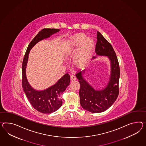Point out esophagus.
Listing matches in <instances>:
<instances>
[{"instance_id": "34e87169", "label": "esophagus", "mask_w": 146, "mask_h": 146, "mask_svg": "<svg viewBox=\"0 0 146 146\" xmlns=\"http://www.w3.org/2000/svg\"><path fill=\"white\" fill-rule=\"evenodd\" d=\"M76 79V78L75 75H71V76H70V80H71V81H74V80H75Z\"/></svg>"}]
</instances>
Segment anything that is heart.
Returning <instances> with one entry per match:
<instances>
[{"instance_id":"obj_1","label":"heart","mask_w":146,"mask_h":146,"mask_svg":"<svg viewBox=\"0 0 146 146\" xmlns=\"http://www.w3.org/2000/svg\"><path fill=\"white\" fill-rule=\"evenodd\" d=\"M95 45L93 38L86 36L82 33L76 34L70 37L63 48L64 54L67 56H72L75 54L73 64L79 69L86 67L92 56Z\"/></svg>"}]
</instances>
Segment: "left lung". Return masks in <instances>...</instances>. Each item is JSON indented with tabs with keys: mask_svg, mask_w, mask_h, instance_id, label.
<instances>
[{
	"mask_svg": "<svg viewBox=\"0 0 146 146\" xmlns=\"http://www.w3.org/2000/svg\"><path fill=\"white\" fill-rule=\"evenodd\" d=\"M95 53L97 56L108 57L110 62L111 71L108 82L102 89H95L87 81L85 74L87 69L76 75L80 85L79 90L80 103L82 108L92 113L104 112L110 108L119 95L120 67L117 58L112 46L101 33L97 32V43Z\"/></svg>",
	"mask_w": 146,
	"mask_h": 146,
	"instance_id": "1",
	"label": "left lung"
}]
</instances>
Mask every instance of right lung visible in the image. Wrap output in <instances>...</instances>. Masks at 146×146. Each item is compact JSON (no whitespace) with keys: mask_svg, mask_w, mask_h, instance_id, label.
<instances>
[{"mask_svg":"<svg viewBox=\"0 0 146 146\" xmlns=\"http://www.w3.org/2000/svg\"><path fill=\"white\" fill-rule=\"evenodd\" d=\"M59 29H44L38 33L31 42L26 50L22 64V87L24 92L31 104L40 112L49 114L56 112L62 104L60 98L70 84V77L66 74L56 84L43 90L34 89L29 82L26 74V68L31 50L38 42L49 38L59 32Z\"/></svg>","mask_w":146,"mask_h":146,"instance_id":"right-lung-1","label":"right lung"}]
</instances>
